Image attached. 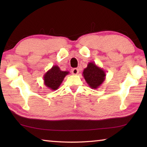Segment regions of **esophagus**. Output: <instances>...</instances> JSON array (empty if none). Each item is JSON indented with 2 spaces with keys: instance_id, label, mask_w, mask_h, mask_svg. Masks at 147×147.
<instances>
[{
  "instance_id": "1",
  "label": "esophagus",
  "mask_w": 147,
  "mask_h": 147,
  "mask_svg": "<svg viewBox=\"0 0 147 147\" xmlns=\"http://www.w3.org/2000/svg\"><path fill=\"white\" fill-rule=\"evenodd\" d=\"M72 73H73L74 75H77V74L79 73V70L77 68H74L72 70Z\"/></svg>"
}]
</instances>
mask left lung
<instances>
[{
	"mask_svg": "<svg viewBox=\"0 0 147 147\" xmlns=\"http://www.w3.org/2000/svg\"><path fill=\"white\" fill-rule=\"evenodd\" d=\"M82 75L89 86L96 89L105 80L106 74L102 68L96 65L94 62H89L88 67L84 69Z\"/></svg>",
	"mask_w": 147,
	"mask_h": 147,
	"instance_id": "8db88e82",
	"label": "left lung"
}]
</instances>
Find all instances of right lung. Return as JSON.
I'll use <instances>...</instances> for the list:
<instances>
[{"label": "right lung", "mask_w": 147, "mask_h": 147, "mask_svg": "<svg viewBox=\"0 0 147 147\" xmlns=\"http://www.w3.org/2000/svg\"><path fill=\"white\" fill-rule=\"evenodd\" d=\"M69 71H62L58 65H53L43 76L44 84L51 90L58 89Z\"/></svg>", "instance_id": "1"}]
</instances>
